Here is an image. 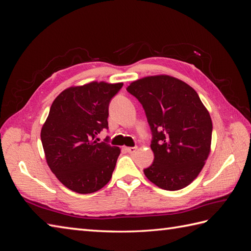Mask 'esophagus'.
I'll return each mask as SVG.
<instances>
[{
    "label": "esophagus",
    "instance_id": "34e87169",
    "mask_svg": "<svg viewBox=\"0 0 251 251\" xmlns=\"http://www.w3.org/2000/svg\"><path fill=\"white\" fill-rule=\"evenodd\" d=\"M136 150H137V148H136V147H128V148H126V151H127L128 154H133V153H135Z\"/></svg>",
    "mask_w": 251,
    "mask_h": 251
}]
</instances>
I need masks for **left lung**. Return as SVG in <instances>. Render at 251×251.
Instances as JSON below:
<instances>
[{
  "label": "left lung",
  "mask_w": 251,
  "mask_h": 251,
  "mask_svg": "<svg viewBox=\"0 0 251 251\" xmlns=\"http://www.w3.org/2000/svg\"><path fill=\"white\" fill-rule=\"evenodd\" d=\"M146 112L154 162L143 170L165 191H178L198 177L210 153L212 123L198 93L169 75L133 81L126 88Z\"/></svg>",
  "instance_id": "8db88e82"
}]
</instances>
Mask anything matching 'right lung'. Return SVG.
I'll use <instances>...</instances> for the list:
<instances>
[{"label":"right lung","mask_w":251,"mask_h":251,"mask_svg":"<svg viewBox=\"0 0 251 251\" xmlns=\"http://www.w3.org/2000/svg\"><path fill=\"white\" fill-rule=\"evenodd\" d=\"M123 86L92 81L70 87L51 104L41 131L45 156L56 178L75 193H95L112 177L120 149L96 136L108 128L109 103Z\"/></svg>","instance_id":"right-lung-1"}]
</instances>
